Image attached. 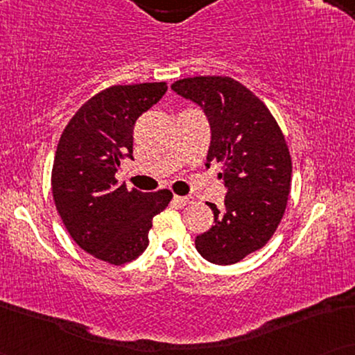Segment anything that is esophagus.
I'll use <instances>...</instances> for the list:
<instances>
[{"instance_id":"34e87169","label":"esophagus","mask_w":355,"mask_h":355,"mask_svg":"<svg viewBox=\"0 0 355 355\" xmlns=\"http://www.w3.org/2000/svg\"><path fill=\"white\" fill-rule=\"evenodd\" d=\"M173 202L176 203V205H179V207H186V205H191V203L193 202V198L192 197H181V196H174V198H173Z\"/></svg>"}]
</instances>
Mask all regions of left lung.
Returning a JSON list of instances; mask_svg holds the SVG:
<instances>
[{
    "instance_id": "1",
    "label": "left lung",
    "mask_w": 355,
    "mask_h": 355,
    "mask_svg": "<svg viewBox=\"0 0 355 355\" xmlns=\"http://www.w3.org/2000/svg\"><path fill=\"white\" fill-rule=\"evenodd\" d=\"M171 89L205 113L211 129L207 166L223 163L225 208L208 203L215 225L196 237V249L216 265H232L275 234L291 191L289 148L263 101L231 77L198 76Z\"/></svg>"
}]
</instances>
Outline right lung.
<instances>
[{"mask_svg": "<svg viewBox=\"0 0 355 355\" xmlns=\"http://www.w3.org/2000/svg\"><path fill=\"white\" fill-rule=\"evenodd\" d=\"M166 82L113 85L80 106L62 130L51 171L56 210L76 244L111 265L147 249L155 215L168 207V189L153 193L118 184L114 174L134 159V124L166 94Z\"/></svg>", "mask_w": 355, "mask_h": 355, "instance_id": "obj_1", "label": "right lung"}]
</instances>
